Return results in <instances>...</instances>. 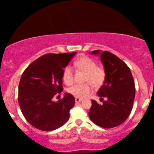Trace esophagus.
<instances>
[{
  "label": "esophagus",
  "mask_w": 154,
  "mask_h": 154,
  "mask_svg": "<svg viewBox=\"0 0 154 154\" xmlns=\"http://www.w3.org/2000/svg\"><path fill=\"white\" fill-rule=\"evenodd\" d=\"M82 101H83V100H82V99L77 98V97H75V102H82Z\"/></svg>",
  "instance_id": "esophagus-1"
}]
</instances>
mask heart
<instances>
[{"label": "heart", "instance_id": "obj_1", "mask_svg": "<svg viewBox=\"0 0 154 154\" xmlns=\"http://www.w3.org/2000/svg\"><path fill=\"white\" fill-rule=\"evenodd\" d=\"M74 66L79 70L85 72L84 84H75L69 88L68 92L77 98H84L90 93L91 84L94 88H100L106 79V71L102 67L97 66L95 61L89 57L83 56L75 61ZM62 79L66 85L73 82V70L70 65H67L63 70Z\"/></svg>", "mask_w": 154, "mask_h": 154}]
</instances>
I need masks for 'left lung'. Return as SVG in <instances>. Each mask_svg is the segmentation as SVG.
Listing matches in <instances>:
<instances>
[{
    "mask_svg": "<svg viewBox=\"0 0 154 154\" xmlns=\"http://www.w3.org/2000/svg\"><path fill=\"white\" fill-rule=\"evenodd\" d=\"M93 54H100L106 79L99 90L102 104L92 100L88 113L91 121L104 128L116 127L123 123L131 112L135 96V86L129 67L123 61L110 52L94 50Z\"/></svg>",
    "mask_w": 154,
    "mask_h": 154,
    "instance_id": "obj_1",
    "label": "left lung"
}]
</instances>
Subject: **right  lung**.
Returning a JSON list of instances; mask_svg holds the SVG:
<instances>
[{
    "label": "right lung",
    "instance_id": "add662e5",
    "mask_svg": "<svg viewBox=\"0 0 154 154\" xmlns=\"http://www.w3.org/2000/svg\"><path fill=\"white\" fill-rule=\"evenodd\" d=\"M75 52L48 53L29 65L19 84L18 102L27 121L43 131H51L66 123L75 104L72 94L65 93L62 100L52 102L62 88V72Z\"/></svg>",
    "mask_w": 154,
    "mask_h": 154
}]
</instances>
